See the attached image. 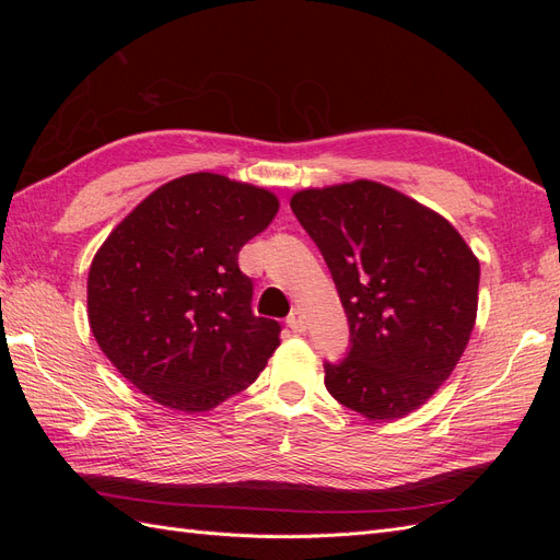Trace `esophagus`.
<instances>
[{
	"mask_svg": "<svg viewBox=\"0 0 560 560\" xmlns=\"http://www.w3.org/2000/svg\"><path fill=\"white\" fill-rule=\"evenodd\" d=\"M287 327H290V329L296 331V334L306 331V317H303V313H301L299 308H294V311L290 313V317H287Z\"/></svg>",
	"mask_w": 560,
	"mask_h": 560,
	"instance_id": "obj_1",
	"label": "esophagus"
}]
</instances>
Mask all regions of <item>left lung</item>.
<instances>
[{
  "instance_id": "left-lung-1",
  "label": "left lung",
  "mask_w": 560,
  "mask_h": 560,
  "mask_svg": "<svg viewBox=\"0 0 560 560\" xmlns=\"http://www.w3.org/2000/svg\"><path fill=\"white\" fill-rule=\"evenodd\" d=\"M290 206L329 266L350 327L346 358L325 362L329 395L369 420L411 413L467 348L477 257L444 217L378 182L306 189Z\"/></svg>"
}]
</instances>
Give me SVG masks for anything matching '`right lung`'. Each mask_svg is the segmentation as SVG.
Listing matches in <instances>:
<instances>
[{"instance_id": "right-lung-1", "label": "right lung", "mask_w": 560, "mask_h": 560, "mask_svg": "<svg viewBox=\"0 0 560 560\" xmlns=\"http://www.w3.org/2000/svg\"><path fill=\"white\" fill-rule=\"evenodd\" d=\"M278 208L266 189L194 173L112 231L91 264L89 322L124 378L167 409L202 413L261 374L280 325L252 313L238 252Z\"/></svg>"}]
</instances>
